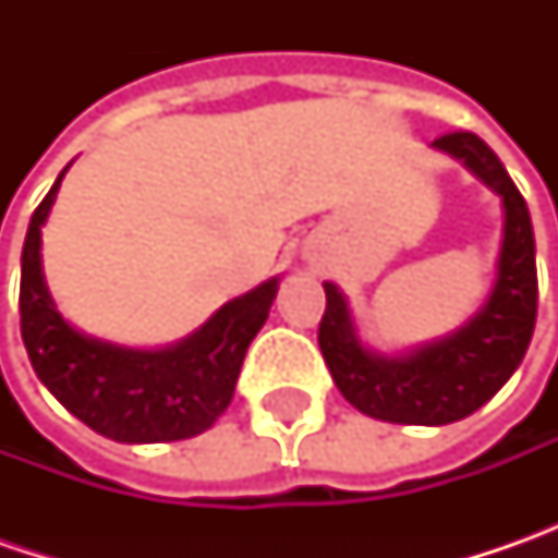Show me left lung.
Wrapping results in <instances>:
<instances>
[{
  "label": "left lung",
  "mask_w": 558,
  "mask_h": 558,
  "mask_svg": "<svg viewBox=\"0 0 558 558\" xmlns=\"http://www.w3.org/2000/svg\"><path fill=\"white\" fill-rule=\"evenodd\" d=\"M435 148L465 163L504 198V247L487 304L457 335L397 360L369 354L356 341L348 304L332 282H326L319 323V351L344 400L366 416L400 425H447L472 416L519 369L537 319L534 229L522 192L475 133H444Z\"/></svg>",
  "instance_id": "1"
}]
</instances>
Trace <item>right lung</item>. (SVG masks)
I'll return each mask as SVG.
<instances>
[{
	"instance_id": "add662e5",
	"label": "right lung",
	"mask_w": 558,
	"mask_h": 558,
	"mask_svg": "<svg viewBox=\"0 0 558 558\" xmlns=\"http://www.w3.org/2000/svg\"><path fill=\"white\" fill-rule=\"evenodd\" d=\"M61 177L33 210L21 254V338L33 369L80 422L105 438L158 444L202 435L229 407L247 344L267 323L279 282L269 279L229 301L198 332L163 351H130L86 338L54 311L43 279V223Z\"/></svg>"
}]
</instances>
